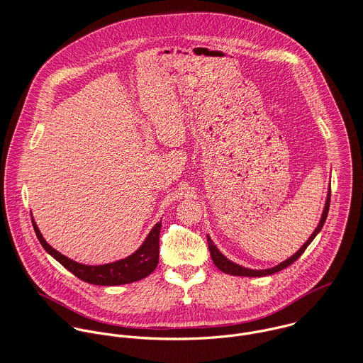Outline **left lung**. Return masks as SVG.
I'll return each mask as SVG.
<instances>
[{
    "label": "left lung",
    "mask_w": 363,
    "mask_h": 363,
    "mask_svg": "<svg viewBox=\"0 0 363 363\" xmlns=\"http://www.w3.org/2000/svg\"><path fill=\"white\" fill-rule=\"evenodd\" d=\"M330 197H331V187H328L327 199H325V204H324V208H323L321 218H320V220H318V225H317L315 229L313 230L311 238L302 245V247H301L294 256H291L289 259L279 262L278 265L271 267V268H265V269H252V268H246V267H243V265H239V264H236V262L226 259V257L219 252V249L213 245V242L211 240L209 235H207L208 249H209V253H211V259H212L213 264H215L222 272L229 274V275H236V277H265V275H271V274H275V272H278V271L286 268L288 265H291L292 262H295L296 259H299V257L303 255V252L308 249V246L314 240V238L318 235V232H320L321 228L324 226V222H325L327 213H328V208H330Z\"/></svg>",
    "instance_id": "left-lung-1"
}]
</instances>
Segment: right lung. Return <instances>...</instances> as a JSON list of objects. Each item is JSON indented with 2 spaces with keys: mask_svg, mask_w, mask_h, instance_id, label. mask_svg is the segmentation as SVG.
Here are the masks:
<instances>
[{
  "mask_svg": "<svg viewBox=\"0 0 363 363\" xmlns=\"http://www.w3.org/2000/svg\"><path fill=\"white\" fill-rule=\"evenodd\" d=\"M32 225L40 245L52 259H57L64 268H67L75 277H78L79 279L88 284L104 285V286L131 284L154 272L159 262V233H160L162 220L155 223V226L151 229L144 243L131 256H127L125 259H117L113 262L102 264V265H88V264H82V262L68 259L67 256L52 249V246L45 240L33 218H32Z\"/></svg>",
  "mask_w": 363,
  "mask_h": 363,
  "instance_id": "right-lung-1",
  "label": "right lung"
}]
</instances>
